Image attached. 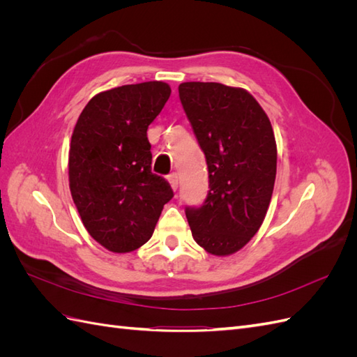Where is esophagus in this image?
<instances>
[{"mask_svg":"<svg viewBox=\"0 0 357 357\" xmlns=\"http://www.w3.org/2000/svg\"><path fill=\"white\" fill-rule=\"evenodd\" d=\"M168 181H169V185H171V189L172 190H177V188H178V177H177L176 172H172V174L168 176Z\"/></svg>","mask_w":357,"mask_h":357,"instance_id":"34e87169","label":"esophagus"}]
</instances>
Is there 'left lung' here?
<instances>
[{
    "label": "left lung",
    "mask_w": 357,
    "mask_h": 357,
    "mask_svg": "<svg viewBox=\"0 0 357 357\" xmlns=\"http://www.w3.org/2000/svg\"><path fill=\"white\" fill-rule=\"evenodd\" d=\"M178 95L210 178L202 207L186 210L192 236L210 255L229 256L253 238L271 202L277 174L273 125L243 88L185 82Z\"/></svg>",
    "instance_id": "left-lung-1"
}]
</instances>
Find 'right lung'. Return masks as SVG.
Returning a JSON list of instances; mask_svg holds the SVG:
<instances>
[{
  "mask_svg": "<svg viewBox=\"0 0 357 357\" xmlns=\"http://www.w3.org/2000/svg\"><path fill=\"white\" fill-rule=\"evenodd\" d=\"M171 95L165 82L125 84L96 93L71 135L68 180L86 231L113 253H129L153 235L172 198L152 172L147 128Z\"/></svg>",
  "mask_w": 357,
  "mask_h": 357,
  "instance_id": "obj_1",
  "label": "right lung"
}]
</instances>
